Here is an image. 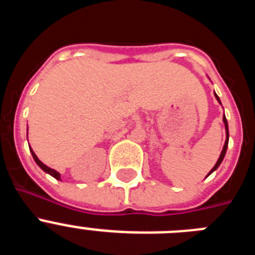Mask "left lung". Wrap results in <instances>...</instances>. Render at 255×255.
Segmentation results:
<instances>
[{
  "mask_svg": "<svg viewBox=\"0 0 255 255\" xmlns=\"http://www.w3.org/2000/svg\"><path fill=\"white\" fill-rule=\"evenodd\" d=\"M215 97H216V100H217L218 102H220V105H221L220 98H218V96H217V94H216V93H215ZM222 120H224L225 130H226V141H225V145H224V148H222V152H221V154H220V158H218L217 162H216L215 167H213L211 171H209V173H208V175H207V176H209V175H211V173L213 172V171L217 170L218 166H220V164H221V162L224 161L225 154H226V150H227V145H229V125H227V120H226V116H225V115H224V119H222Z\"/></svg>",
  "mask_w": 255,
  "mask_h": 255,
  "instance_id": "8db88e82",
  "label": "left lung"
}]
</instances>
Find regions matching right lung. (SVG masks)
Here are the masks:
<instances>
[{
    "instance_id": "obj_1",
    "label": "right lung",
    "mask_w": 255,
    "mask_h": 255,
    "mask_svg": "<svg viewBox=\"0 0 255 255\" xmlns=\"http://www.w3.org/2000/svg\"><path fill=\"white\" fill-rule=\"evenodd\" d=\"M30 152H31V155H33V158H34V161L37 162V164H38V166H39V167L42 168V170H43L44 172L49 173V175H51V176H53V177H55V179H57V180H61V175H60V173L57 172V171H56V170H53V168H51V167H48V166H46V164H44L43 162H40L39 159H38V157H37V155H35V153L33 152V149H31V148H30Z\"/></svg>"
}]
</instances>
